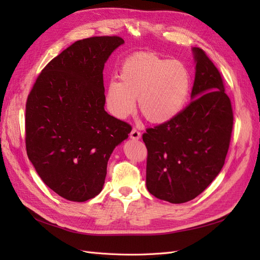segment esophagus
Returning a JSON list of instances; mask_svg holds the SVG:
<instances>
[{
	"label": "esophagus",
	"mask_w": 260,
	"mask_h": 260,
	"mask_svg": "<svg viewBox=\"0 0 260 260\" xmlns=\"http://www.w3.org/2000/svg\"><path fill=\"white\" fill-rule=\"evenodd\" d=\"M130 138L132 140H139L141 138V132L139 130H137L136 128H133L130 133Z\"/></svg>",
	"instance_id": "obj_1"
}]
</instances>
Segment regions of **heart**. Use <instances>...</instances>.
Returning <instances> with one entry per match:
<instances>
[{"instance_id": "b5f03b06", "label": "heart", "mask_w": 260, "mask_h": 260, "mask_svg": "<svg viewBox=\"0 0 260 260\" xmlns=\"http://www.w3.org/2000/svg\"><path fill=\"white\" fill-rule=\"evenodd\" d=\"M119 79L106 84L108 112L124 119L135 113L138 96L141 113L154 123L169 121L182 112L192 86L190 72L184 64L148 52L135 53L125 58Z\"/></svg>"}]
</instances>
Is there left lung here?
I'll return each mask as SVG.
<instances>
[{
    "instance_id": "obj_1",
    "label": "left lung",
    "mask_w": 260,
    "mask_h": 260,
    "mask_svg": "<svg viewBox=\"0 0 260 260\" xmlns=\"http://www.w3.org/2000/svg\"><path fill=\"white\" fill-rule=\"evenodd\" d=\"M192 101L174 119L147 128L146 187L172 204L195 199L224 165L233 128L231 101L222 77L202 49L193 48Z\"/></svg>"
}]
</instances>
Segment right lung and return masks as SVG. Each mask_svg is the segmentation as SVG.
Here are the masks:
<instances>
[{"label":"right lung","mask_w":260,"mask_h":260,"mask_svg":"<svg viewBox=\"0 0 260 260\" xmlns=\"http://www.w3.org/2000/svg\"><path fill=\"white\" fill-rule=\"evenodd\" d=\"M117 36L76 41L46 65L26 103V149L52 191L73 202L95 198L107 161L131 125L104 109L103 69Z\"/></svg>","instance_id":"add662e5"}]
</instances>
